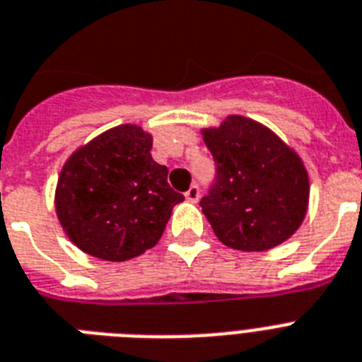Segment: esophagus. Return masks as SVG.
<instances>
[{"instance_id": "esophagus-1", "label": "esophagus", "mask_w": 362, "mask_h": 362, "mask_svg": "<svg viewBox=\"0 0 362 362\" xmlns=\"http://www.w3.org/2000/svg\"><path fill=\"white\" fill-rule=\"evenodd\" d=\"M199 197H201V189H199V186H191L189 189L186 191V201L197 202L199 201Z\"/></svg>"}]
</instances>
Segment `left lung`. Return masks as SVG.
Wrapping results in <instances>:
<instances>
[{"instance_id": "8db88e82", "label": "left lung", "mask_w": 362, "mask_h": 362, "mask_svg": "<svg viewBox=\"0 0 362 362\" xmlns=\"http://www.w3.org/2000/svg\"><path fill=\"white\" fill-rule=\"evenodd\" d=\"M202 139L217 175L201 206L219 242L247 252L286 242L308 206V173L298 152L242 115L204 128Z\"/></svg>"}]
</instances>
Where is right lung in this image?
<instances>
[{"instance_id":"right-lung-1","label":"right lung","mask_w":362,"mask_h":362,"mask_svg":"<svg viewBox=\"0 0 362 362\" xmlns=\"http://www.w3.org/2000/svg\"><path fill=\"white\" fill-rule=\"evenodd\" d=\"M151 148V134L137 124H120L64 161L55 211L76 247L124 262L160 242L184 195L169 186V171L152 160Z\"/></svg>"}]
</instances>
